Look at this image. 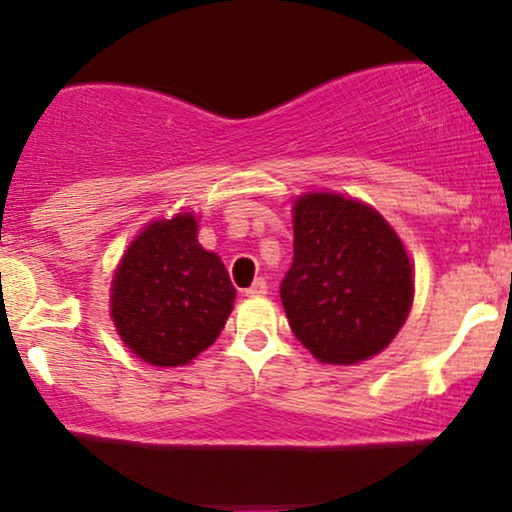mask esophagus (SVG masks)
<instances>
[{
	"instance_id": "esophagus-1",
	"label": "esophagus",
	"mask_w": 512,
	"mask_h": 512,
	"mask_svg": "<svg viewBox=\"0 0 512 512\" xmlns=\"http://www.w3.org/2000/svg\"><path fill=\"white\" fill-rule=\"evenodd\" d=\"M243 293H245V296H250V298H255V296H264V293H267V281H264V279H257L255 284H252L250 289H245Z\"/></svg>"
}]
</instances>
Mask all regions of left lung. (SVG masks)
<instances>
[{"mask_svg":"<svg viewBox=\"0 0 512 512\" xmlns=\"http://www.w3.org/2000/svg\"><path fill=\"white\" fill-rule=\"evenodd\" d=\"M279 293L298 342L322 363L349 366L395 339L414 276L402 240L378 211L315 192L293 207V262Z\"/></svg>","mask_w":512,"mask_h":512,"instance_id":"8db88e82","label":"left lung"}]
</instances>
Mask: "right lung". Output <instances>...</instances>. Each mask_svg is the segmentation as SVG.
Listing matches in <instances>:
<instances>
[{"mask_svg": "<svg viewBox=\"0 0 512 512\" xmlns=\"http://www.w3.org/2000/svg\"><path fill=\"white\" fill-rule=\"evenodd\" d=\"M226 267L197 243V221H154L117 267L110 313L122 342L151 366H182L219 337L233 310Z\"/></svg>", "mask_w": 512, "mask_h": 512, "instance_id": "1", "label": "right lung"}]
</instances>
